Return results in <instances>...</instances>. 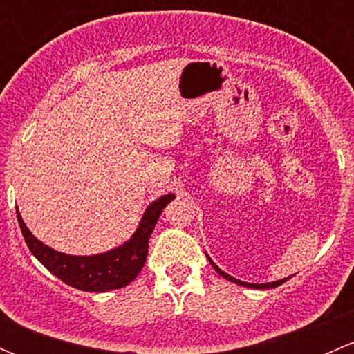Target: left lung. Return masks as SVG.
<instances>
[{"label": "left lung", "mask_w": 354, "mask_h": 354, "mask_svg": "<svg viewBox=\"0 0 354 354\" xmlns=\"http://www.w3.org/2000/svg\"><path fill=\"white\" fill-rule=\"evenodd\" d=\"M207 259H209V255H207ZM209 262H210V266H212L214 269H216V272L219 274V276H223L224 279L231 281V283H234V284H240V286H245V288H255V289H269V288H277V286H281V284H283V283H286V281L289 279V277H286V279L274 281V283H266V284H250V283H243V281H240V279H234V277H233V276H230V274L223 272V270H221L219 267H217L216 263H214L212 260H210V259H209Z\"/></svg>", "instance_id": "left-lung-1"}]
</instances>
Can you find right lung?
<instances>
[{"label": "right lung", "instance_id": "1", "mask_svg": "<svg viewBox=\"0 0 354 354\" xmlns=\"http://www.w3.org/2000/svg\"><path fill=\"white\" fill-rule=\"evenodd\" d=\"M173 198V194H167L154 200L147 207L137 231L127 243L106 253L88 257L56 252L51 246L39 241L28 231L19 209H17V219H19L20 230H22L28 250L49 272L55 274L68 286L80 289V291L106 292L128 286L138 276V272L144 267L145 259H147L149 238L154 231L157 219L162 214L164 207Z\"/></svg>", "mask_w": 354, "mask_h": 354}]
</instances>
